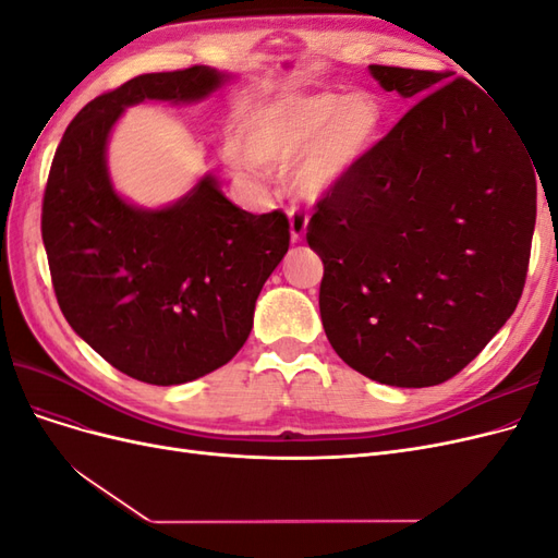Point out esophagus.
Returning <instances> with one entry per match:
<instances>
[{"label": "esophagus", "mask_w": 558, "mask_h": 558, "mask_svg": "<svg viewBox=\"0 0 558 558\" xmlns=\"http://www.w3.org/2000/svg\"><path fill=\"white\" fill-rule=\"evenodd\" d=\"M289 218H291V240L295 244H300L302 240H305V232H307V214H302L300 209L291 207Z\"/></svg>", "instance_id": "1"}]
</instances>
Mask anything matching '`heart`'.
<instances>
[{
  "mask_svg": "<svg viewBox=\"0 0 558 558\" xmlns=\"http://www.w3.org/2000/svg\"><path fill=\"white\" fill-rule=\"evenodd\" d=\"M379 109L367 95H281L258 109L244 130L242 170H286L302 199L326 197L373 144Z\"/></svg>",
  "mask_w": 558,
  "mask_h": 558,
  "instance_id": "1",
  "label": "heart"
}]
</instances>
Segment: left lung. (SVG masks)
<instances>
[{
    "instance_id": "1",
    "label": "left lung",
    "mask_w": 558,
    "mask_h": 558,
    "mask_svg": "<svg viewBox=\"0 0 558 558\" xmlns=\"http://www.w3.org/2000/svg\"><path fill=\"white\" fill-rule=\"evenodd\" d=\"M404 111L316 199L307 244L324 260L318 310L349 367L435 386L517 310L535 228V162L510 116L451 72L369 64Z\"/></svg>"
}]
</instances>
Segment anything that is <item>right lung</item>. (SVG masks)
Returning a JSON list of instances; mask_svg holds the SVG:
<instances>
[{
	"label": "right lung",
	"mask_w": 558,
	"mask_h": 558,
	"mask_svg": "<svg viewBox=\"0 0 558 558\" xmlns=\"http://www.w3.org/2000/svg\"><path fill=\"white\" fill-rule=\"evenodd\" d=\"M223 81L205 64L125 81L76 113L48 172L41 238L58 305L99 356L144 384H185L226 365L291 244L281 209L248 214L214 177L158 211L111 189L105 150L125 107L191 102Z\"/></svg>",
	"instance_id": "1"
}]
</instances>
